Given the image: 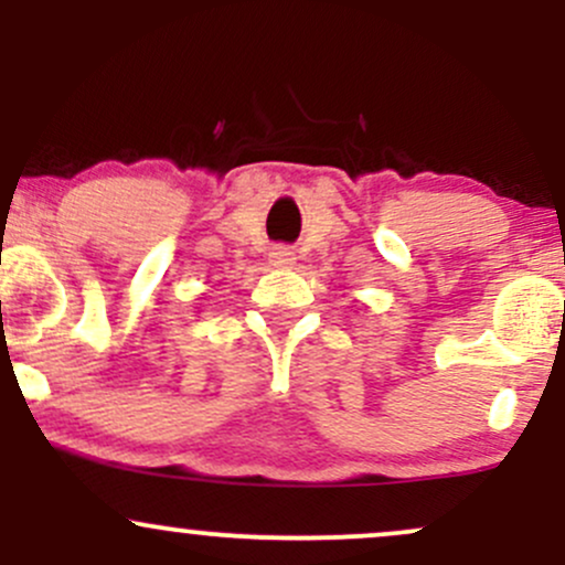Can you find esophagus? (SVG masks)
<instances>
[{
  "mask_svg": "<svg viewBox=\"0 0 565 565\" xmlns=\"http://www.w3.org/2000/svg\"><path fill=\"white\" fill-rule=\"evenodd\" d=\"M270 265H276V268H289V265H295V252H291L289 246H274V249H270Z\"/></svg>",
  "mask_w": 565,
  "mask_h": 565,
  "instance_id": "1",
  "label": "esophagus"
}]
</instances>
